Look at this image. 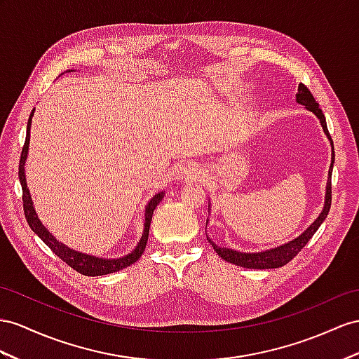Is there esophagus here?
Masks as SVG:
<instances>
[{"label": "esophagus", "instance_id": "esophagus-1", "mask_svg": "<svg viewBox=\"0 0 359 359\" xmlns=\"http://www.w3.org/2000/svg\"><path fill=\"white\" fill-rule=\"evenodd\" d=\"M198 174V170L196 168V165L192 163H187V165H180L179 168H176V171H174V176H176V179H194Z\"/></svg>", "mask_w": 359, "mask_h": 359}]
</instances>
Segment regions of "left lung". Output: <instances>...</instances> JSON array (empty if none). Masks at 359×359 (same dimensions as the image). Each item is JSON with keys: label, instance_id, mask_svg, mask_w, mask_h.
I'll use <instances>...</instances> for the list:
<instances>
[{"label": "left lung", "instance_id": "obj_1", "mask_svg": "<svg viewBox=\"0 0 359 359\" xmlns=\"http://www.w3.org/2000/svg\"><path fill=\"white\" fill-rule=\"evenodd\" d=\"M296 98H297V103L306 106V109H309L311 112H314L317 115V118L320 119V123H321V127H323L325 133L327 135V137L330 140V145H332V163H330V170H329V182H327V187H326V201H325L323 212L318 215L316 222L312 223L299 238L290 241L288 244H283V245L278 247V249L265 250V252H261V253H241V252H236V250H232V249H226V247H218L212 241H209L210 244H212L214 250L218 253L219 258L227 261V262H231V264L240 265V267H244V269L265 270V269H279V267H282V265H287L294 258V256H297V253L308 244V241L311 240L312 235H314L318 231V227L321 226V223L325 222L327 214H329L330 203H332V185H330V177H332V167H334L335 153H334V142H332V137H330L329 130H327L323 110L318 107V103L316 101V98L312 97L311 90L303 83L299 85V92H297Z\"/></svg>", "mask_w": 359, "mask_h": 359}]
</instances>
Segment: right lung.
<instances>
[{"label": "right lung", "instance_id": "obj_1", "mask_svg": "<svg viewBox=\"0 0 359 359\" xmlns=\"http://www.w3.org/2000/svg\"><path fill=\"white\" fill-rule=\"evenodd\" d=\"M34 109L32 110L29 123H27V136H25V142L22 147L21 151V159H20V182L22 187V206H24V214L27 218V223L32 227V231L38 235L41 240L47 244L50 249L53 250V253H56L59 258L68 264L71 269H74L76 271L85 274V276H103V274H109V273H115L123 270L128 265L135 264L137 259L141 258L145 245H147V240H149V232H150V223H151V217L156 206L159 205V201L163 198V192H159L156 194L150 203L147 205L145 208V229H144V235L141 238L140 244H137L136 249L130 253L124 256V258L119 259H103V258H97V256H90L86 253H79L72 249H68L65 244L59 243L56 238H54L47 229L42 226V223L39 222L38 215L34 212L33 208V201L30 197L29 188H27V182H25V174H24V165H25V159H27V151H29V142H30V126H32V116H33Z\"/></svg>", "mask_w": 359, "mask_h": 359}]
</instances>
